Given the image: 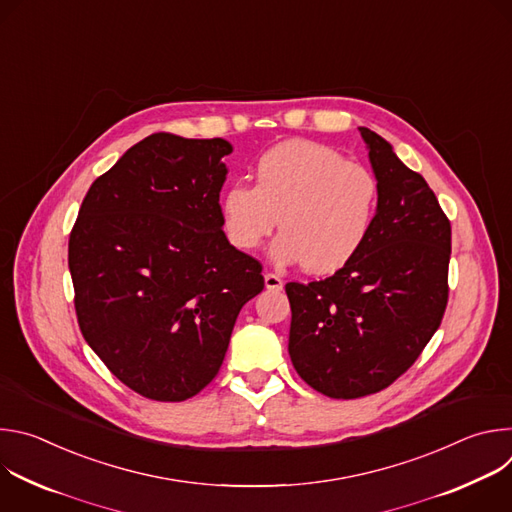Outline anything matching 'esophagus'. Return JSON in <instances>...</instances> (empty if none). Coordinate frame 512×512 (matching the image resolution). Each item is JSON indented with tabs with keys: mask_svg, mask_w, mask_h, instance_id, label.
<instances>
[{
	"mask_svg": "<svg viewBox=\"0 0 512 512\" xmlns=\"http://www.w3.org/2000/svg\"><path fill=\"white\" fill-rule=\"evenodd\" d=\"M265 287L271 289V291H279L283 287V281L275 273H265Z\"/></svg>",
	"mask_w": 512,
	"mask_h": 512,
	"instance_id": "esophagus-1",
	"label": "esophagus"
}]
</instances>
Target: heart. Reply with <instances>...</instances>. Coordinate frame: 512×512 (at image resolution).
<instances>
[{
    "mask_svg": "<svg viewBox=\"0 0 512 512\" xmlns=\"http://www.w3.org/2000/svg\"><path fill=\"white\" fill-rule=\"evenodd\" d=\"M257 184L233 182L221 200L231 243L251 251L271 245L275 263H304L310 273L344 267L367 241L377 212V178L324 143L287 139L255 164Z\"/></svg>",
    "mask_w": 512,
    "mask_h": 512,
    "instance_id": "b5f03b06",
    "label": "heart"
}]
</instances>
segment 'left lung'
<instances>
[{"label":"left lung","instance_id":"obj_1","mask_svg":"<svg viewBox=\"0 0 512 512\" xmlns=\"http://www.w3.org/2000/svg\"><path fill=\"white\" fill-rule=\"evenodd\" d=\"M358 131L379 186L369 237L332 277L285 285L291 362L332 399L373 395L397 381L448 306V216L387 139L367 127Z\"/></svg>","mask_w":512,"mask_h":512}]
</instances>
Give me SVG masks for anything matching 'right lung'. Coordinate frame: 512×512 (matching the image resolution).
Masks as SVG:
<instances>
[{
	"instance_id": "obj_1",
	"label": "right lung",
	"mask_w": 512,
	"mask_h": 512,
	"mask_svg": "<svg viewBox=\"0 0 512 512\" xmlns=\"http://www.w3.org/2000/svg\"><path fill=\"white\" fill-rule=\"evenodd\" d=\"M227 139L154 133L89 188L68 241L87 344L131 391L186 401L221 369L261 263L223 231Z\"/></svg>"
}]
</instances>
